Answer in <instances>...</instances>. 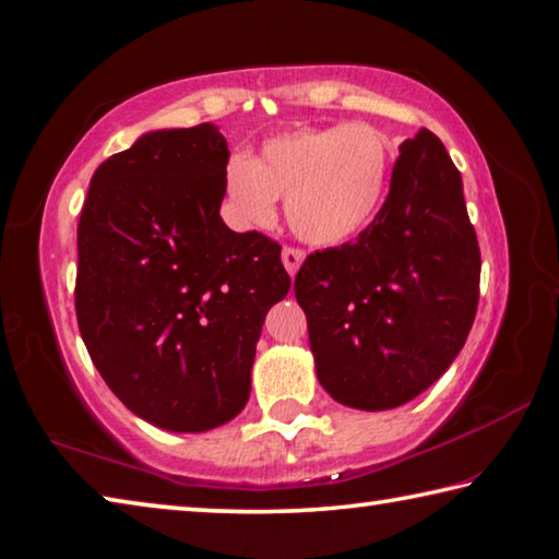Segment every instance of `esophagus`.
<instances>
[{"label": "esophagus", "instance_id": "esophagus-1", "mask_svg": "<svg viewBox=\"0 0 559 559\" xmlns=\"http://www.w3.org/2000/svg\"><path fill=\"white\" fill-rule=\"evenodd\" d=\"M301 262H305V250H301V247H285V250H282V264H285V270L289 274H297Z\"/></svg>", "mask_w": 559, "mask_h": 559}]
</instances>
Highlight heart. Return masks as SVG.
Listing matches in <instances>:
<instances>
[{"label": "heart", "mask_w": 559, "mask_h": 559, "mask_svg": "<svg viewBox=\"0 0 559 559\" xmlns=\"http://www.w3.org/2000/svg\"><path fill=\"white\" fill-rule=\"evenodd\" d=\"M391 166V141L377 126H297L264 139L254 160H227L225 200L235 223L264 227L277 198H287V219L301 240L342 245L377 217Z\"/></svg>", "instance_id": "1"}]
</instances>
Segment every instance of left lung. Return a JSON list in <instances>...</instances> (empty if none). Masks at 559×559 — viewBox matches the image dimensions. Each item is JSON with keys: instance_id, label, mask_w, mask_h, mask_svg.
Wrapping results in <instances>:
<instances>
[{"instance_id": "8db88e82", "label": "left lung", "mask_w": 559, "mask_h": 559, "mask_svg": "<svg viewBox=\"0 0 559 559\" xmlns=\"http://www.w3.org/2000/svg\"><path fill=\"white\" fill-rule=\"evenodd\" d=\"M480 247L459 168L420 128L354 242L312 252L295 277L317 379L359 411L416 399L463 349L478 312Z\"/></svg>"}]
</instances>
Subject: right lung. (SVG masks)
<instances>
[{
    "mask_svg": "<svg viewBox=\"0 0 559 559\" xmlns=\"http://www.w3.org/2000/svg\"><path fill=\"white\" fill-rule=\"evenodd\" d=\"M227 141L213 123L141 135L100 163L79 217L76 319L91 361L148 424L200 433L250 399L280 242L219 217Z\"/></svg>",
    "mask_w": 559,
    "mask_h": 559,
    "instance_id": "right-lung-1",
    "label": "right lung"
}]
</instances>
